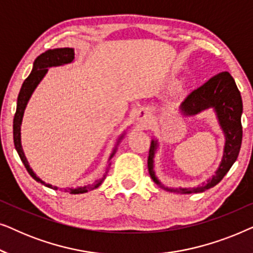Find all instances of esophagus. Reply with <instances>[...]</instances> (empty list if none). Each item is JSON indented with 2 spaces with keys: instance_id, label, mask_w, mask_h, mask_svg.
<instances>
[{
  "instance_id": "obj_1",
  "label": "esophagus",
  "mask_w": 253,
  "mask_h": 253,
  "mask_svg": "<svg viewBox=\"0 0 253 253\" xmlns=\"http://www.w3.org/2000/svg\"><path fill=\"white\" fill-rule=\"evenodd\" d=\"M136 120L141 126L147 127L148 124H150L152 121V116H151L150 112H147V110H140V112H138V114H137Z\"/></svg>"
}]
</instances>
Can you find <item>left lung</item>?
I'll return each mask as SVG.
<instances>
[{
	"label": "left lung",
	"instance_id": "1",
	"mask_svg": "<svg viewBox=\"0 0 253 253\" xmlns=\"http://www.w3.org/2000/svg\"><path fill=\"white\" fill-rule=\"evenodd\" d=\"M207 109H212L215 114L216 121L224 137L222 158H221L215 174L212 175V177H210L206 182H203L202 185L196 186V188H181V186L168 188V186H165L155 175L154 158L159 150V140L157 138H153L151 141L150 154H148L147 160L148 172L155 184L159 188L164 189L165 191L181 193V195L206 191V190L215 186L236 161L241 150L242 134H243L241 123L243 102H242V96L236 83L229 72H220L211 78L209 82H206L203 86H200L199 88L195 89L179 107V113L184 117H192Z\"/></svg>",
	"mask_w": 253,
	"mask_h": 253
}]
</instances>
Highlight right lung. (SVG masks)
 Returning <instances> with one entry per match:
<instances>
[{"mask_svg": "<svg viewBox=\"0 0 253 253\" xmlns=\"http://www.w3.org/2000/svg\"><path fill=\"white\" fill-rule=\"evenodd\" d=\"M75 61V49L74 48H69V47H64V48H54V49H49L47 51H44L41 55H39L36 58L33 63V68L32 71L29 77H27L25 81H24L22 88H20V92L18 94V99H17V109H16V114L15 117H13V143H15V147L17 153H18L20 160L25 166L26 170L29 171V174L32 176V177L36 179L37 182L41 183V184L47 186V188L53 189V190H57L58 188L55 185H51L49 183H46L42 181L39 176H37L36 172L33 171V169L30 167L29 161L25 157V153L23 151V146H22V136H20V126H22V122H23V116H24V112H25L27 103H29L31 96H32L33 92L36 91V88L38 87V85L40 84V82L42 81L44 76L47 75L48 69L49 68H55V67H62V65L72 63ZM126 131L124 130L123 133L119 137V139L116 140L115 146H114L112 153H110V157L108 159V167L106 168L105 174L102 175V177L95 181L92 184H87L84 186H78V188H67L63 189L64 192H69L71 195H78V193H85L91 191V190H94L96 188H99L100 185L102 184V182L105 181L107 174L109 171V165H110V159L114 157V154L116 153L117 147L122 139L126 136Z\"/></svg>", "mask_w": 253, "mask_h": 253, "instance_id": "obj_1", "label": "right lung"}]
</instances>
